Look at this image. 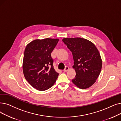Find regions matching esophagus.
<instances>
[{
  "mask_svg": "<svg viewBox=\"0 0 121 121\" xmlns=\"http://www.w3.org/2000/svg\"><path fill=\"white\" fill-rule=\"evenodd\" d=\"M69 68L67 66V67H66V68H65L64 70L63 71H64V72H67V71H68V70H69Z\"/></svg>",
  "mask_w": 121,
  "mask_h": 121,
  "instance_id": "34e87169",
  "label": "esophagus"
}]
</instances>
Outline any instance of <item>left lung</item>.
Segmentation results:
<instances>
[{"label":"left lung","instance_id":"8db88e82","mask_svg":"<svg viewBox=\"0 0 121 121\" xmlns=\"http://www.w3.org/2000/svg\"><path fill=\"white\" fill-rule=\"evenodd\" d=\"M62 41L72 52L76 77L72 80L81 89L90 87L100 73L102 60L96 47L91 41L81 38H64Z\"/></svg>","mask_w":121,"mask_h":121}]
</instances>
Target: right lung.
<instances>
[{
    "instance_id": "add662e5",
    "label": "right lung",
    "mask_w": 121,
    "mask_h": 121,
    "mask_svg": "<svg viewBox=\"0 0 121 121\" xmlns=\"http://www.w3.org/2000/svg\"><path fill=\"white\" fill-rule=\"evenodd\" d=\"M58 41L57 39H35L26 46L23 73L26 80L37 90H48L54 85L59 75L54 69L51 56Z\"/></svg>"
}]
</instances>
